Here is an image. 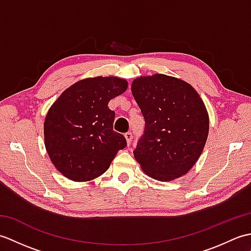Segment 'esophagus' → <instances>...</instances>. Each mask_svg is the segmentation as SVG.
<instances>
[{"mask_svg":"<svg viewBox=\"0 0 251 251\" xmlns=\"http://www.w3.org/2000/svg\"><path fill=\"white\" fill-rule=\"evenodd\" d=\"M125 138H126V141H127V145H130L131 143V140H132V134L130 131H128V132H126L125 134Z\"/></svg>","mask_w":251,"mask_h":251,"instance_id":"esophagus-1","label":"esophagus"}]
</instances>
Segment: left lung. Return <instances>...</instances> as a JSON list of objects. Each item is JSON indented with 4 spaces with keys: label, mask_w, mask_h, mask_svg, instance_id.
I'll return each mask as SVG.
<instances>
[{
    "label": "left lung",
    "mask_w": 251,
    "mask_h": 251,
    "mask_svg": "<svg viewBox=\"0 0 251 251\" xmlns=\"http://www.w3.org/2000/svg\"><path fill=\"white\" fill-rule=\"evenodd\" d=\"M134 96L145 117V130L134 155L147 175L170 181L185 175L201 156L209 119L190 84L165 74L136 78Z\"/></svg>",
    "instance_id": "8db88e82"
}]
</instances>
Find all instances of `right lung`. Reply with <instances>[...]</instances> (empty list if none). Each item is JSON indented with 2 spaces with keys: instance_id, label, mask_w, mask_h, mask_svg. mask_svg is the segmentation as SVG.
I'll return each instance as SVG.
<instances>
[{
  "instance_id": "1",
  "label": "right lung",
  "mask_w": 251,
  "mask_h": 251,
  "mask_svg": "<svg viewBox=\"0 0 251 251\" xmlns=\"http://www.w3.org/2000/svg\"><path fill=\"white\" fill-rule=\"evenodd\" d=\"M127 89L125 79L92 77L66 89L51 105L44 123L47 153L59 172L73 181L99 177L127 145L113 130L111 99Z\"/></svg>"
}]
</instances>
